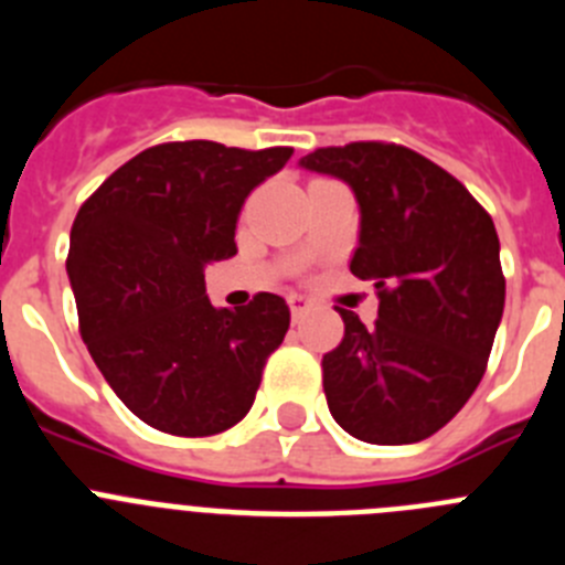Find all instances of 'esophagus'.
<instances>
[{"label": "esophagus", "instance_id": "obj_1", "mask_svg": "<svg viewBox=\"0 0 565 565\" xmlns=\"http://www.w3.org/2000/svg\"><path fill=\"white\" fill-rule=\"evenodd\" d=\"M288 308H291V317L299 319L302 313H308V308H311V299L302 297V294H291V297H288Z\"/></svg>", "mask_w": 565, "mask_h": 565}]
</instances>
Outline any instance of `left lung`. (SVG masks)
Returning a JSON list of instances; mask_svg holds the SVG:
<instances>
[{
  "label": "left lung",
  "mask_w": 565,
  "mask_h": 565,
  "mask_svg": "<svg viewBox=\"0 0 565 565\" xmlns=\"http://www.w3.org/2000/svg\"><path fill=\"white\" fill-rule=\"evenodd\" d=\"M299 167L351 186V271L379 294L373 328L339 308L344 337L322 356L328 411L359 441H424L487 371L507 299L495 223L450 172L396 143L317 149Z\"/></svg>",
  "instance_id": "8db88e82"
}]
</instances>
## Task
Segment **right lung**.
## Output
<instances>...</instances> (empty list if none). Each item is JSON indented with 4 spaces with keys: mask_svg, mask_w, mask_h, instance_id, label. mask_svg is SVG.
Returning <instances> with one entry per match:
<instances>
[{
    "mask_svg": "<svg viewBox=\"0 0 565 565\" xmlns=\"http://www.w3.org/2000/svg\"><path fill=\"white\" fill-rule=\"evenodd\" d=\"M291 154L161 143L115 169L78 209L67 277L84 344L115 396L154 430L214 436L252 411L291 311L277 294L214 308L203 271L237 254L239 209Z\"/></svg>",
    "mask_w": 565,
    "mask_h": 565,
    "instance_id": "1",
    "label": "right lung"
}]
</instances>
